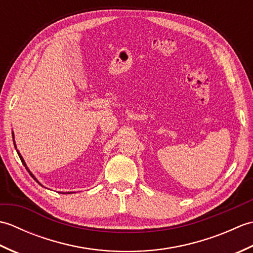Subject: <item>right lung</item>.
Here are the masks:
<instances>
[{
  "label": "right lung",
  "instance_id": "add662e5",
  "mask_svg": "<svg viewBox=\"0 0 253 253\" xmlns=\"http://www.w3.org/2000/svg\"><path fill=\"white\" fill-rule=\"evenodd\" d=\"M13 136H14V133H13ZM14 144H15V143H14ZM15 149H16V144H15ZM17 153H18V155H19V158H20V161H21V162H23V164H24V166H25V168H26V169H27V170H28V171H29V174H30V175H31V177H32V178H34V179H35V180H36V181H37V182H38V184H39V185H41V184H40V182H39V181H38V180H37V178H36V177H35V176H34V174H31V171H30V170H29V169H28V168H27V165H26V163H25V161H24V159H23V157H21V155H20V153H19V152H18V151H17ZM41 186H42V185H41Z\"/></svg>",
  "mask_w": 253,
  "mask_h": 253
}]
</instances>
